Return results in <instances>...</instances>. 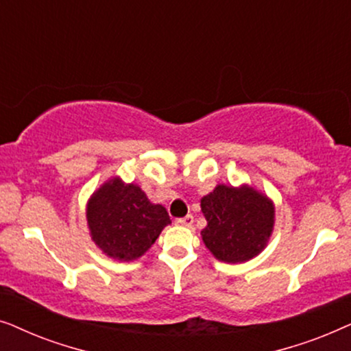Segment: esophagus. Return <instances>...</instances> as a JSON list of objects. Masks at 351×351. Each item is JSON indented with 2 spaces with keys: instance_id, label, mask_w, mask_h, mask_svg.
Returning <instances> with one entry per match:
<instances>
[{
  "instance_id": "obj_1",
  "label": "esophagus",
  "mask_w": 351,
  "mask_h": 351,
  "mask_svg": "<svg viewBox=\"0 0 351 351\" xmlns=\"http://www.w3.org/2000/svg\"><path fill=\"white\" fill-rule=\"evenodd\" d=\"M176 223L180 225V227H191V223H193V215L189 214L185 215V217L176 219Z\"/></svg>"
}]
</instances>
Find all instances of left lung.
Instances as JSON below:
<instances>
[{
	"mask_svg": "<svg viewBox=\"0 0 351 351\" xmlns=\"http://www.w3.org/2000/svg\"><path fill=\"white\" fill-rule=\"evenodd\" d=\"M208 227L201 234L219 261L237 263L257 256L271 234L275 209L267 196L249 186L219 185L201 199Z\"/></svg>",
	"mask_w": 351,
	"mask_h": 351,
	"instance_id": "8db88e82",
	"label": "left lung"
}]
</instances>
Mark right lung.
I'll return each instance as SVG.
<instances>
[{
	"mask_svg": "<svg viewBox=\"0 0 351 351\" xmlns=\"http://www.w3.org/2000/svg\"><path fill=\"white\" fill-rule=\"evenodd\" d=\"M88 223L95 244L118 261L141 257L171 223L161 204H152L141 186L113 179L88 204Z\"/></svg>",
	"mask_w": 351,
	"mask_h": 351,
	"instance_id": "add662e5",
	"label": "right lung"
}]
</instances>
